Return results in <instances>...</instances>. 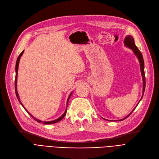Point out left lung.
Here are the masks:
<instances>
[{
	"instance_id": "left-lung-1",
	"label": "left lung",
	"mask_w": 159,
	"mask_h": 159,
	"mask_svg": "<svg viewBox=\"0 0 159 159\" xmlns=\"http://www.w3.org/2000/svg\"><path fill=\"white\" fill-rule=\"evenodd\" d=\"M124 45L128 47V48H131L133 51V52H134V54H135V56L137 57V58H138L139 61V64H140V70H141V75H142V78H143V95H142V97L141 98L140 101L141 100L142 97L143 96L144 94V91H145V70H144V61H143V56H142V54L141 53L140 51L138 49V48L137 47V46L135 45V42H134V39L132 36L131 35H127L126 37L124 39ZM139 101V102H140ZM138 102V104H139ZM137 105V106H138ZM136 106V107H137ZM136 107L134 108V110L131 112L127 116H125L124 118L120 120V121H122V120H125V118H127L129 115L132 113V112L134 111V109L136 108Z\"/></svg>"
}]
</instances>
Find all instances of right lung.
Here are the masks:
<instances>
[{
	"mask_svg": "<svg viewBox=\"0 0 159 159\" xmlns=\"http://www.w3.org/2000/svg\"><path fill=\"white\" fill-rule=\"evenodd\" d=\"M24 50L21 52V53H20V55L18 56V59H17V61H16V78H15V92H16V97H17V98H18V100L19 101V102H20V104L21 105H22V107L25 108V107H24V105H22V103L21 102V101H20V97H19V95H18V91H17V78H18V66H19V62H20V58H21V55H22L23 54V53H24ZM72 93H70V95H69V97H68V101H67V106H68V101H69V98H70V97H71V95H72ZM25 110L27 112V113H28L30 116L34 118L35 120H36V121L37 122H39V123H40V122H42L43 124H54V123H57V122H59V121H61V120H62L63 119V118L65 116V115H66V112H67V107H66V111H65V112H64V113L62 115V116L60 117V118H57V119H56V120H52V121H48V122H43V121H41V120H38V119H37V118H34V116H32V115L27 111L26 109L25 108Z\"/></svg>",
	"mask_w": 159,
	"mask_h": 159,
	"instance_id": "right-lung-1",
	"label": "right lung"
}]
</instances>
